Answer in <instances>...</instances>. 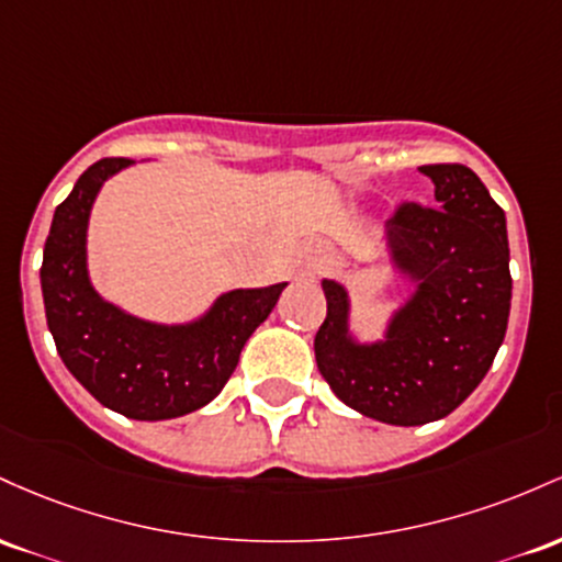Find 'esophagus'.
<instances>
[{"instance_id":"obj_1","label":"esophagus","mask_w":562,"mask_h":562,"mask_svg":"<svg viewBox=\"0 0 562 562\" xmlns=\"http://www.w3.org/2000/svg\"><path fill=\"white\" fill-rule=\"evenodd\" d=\"M321 262H324V260H321V255H313V257H311V260H307V262H305V268H302V279H313V276H315V273H318Z\"/></svg>"}]
</instances>
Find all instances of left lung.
I'll return each instance as SVG.
<instances>
[{
	"mask_svg": "<svg viewBox=\"0 0 562 562\" xmlns=\"http://www.w3.org/2000/svg\"><path fill=\"white\" fill-rule=\"evenodd\" d=\"M438 210L401 204L387 223L393 268L414 292L380 342L350 334V297L324 279L315 363L345 406L384 425L449 417L481 384L504 342L513 300L507 220L464 164H425Z\"/></svg>",
	"mask_w": 562,
	"mask_h": 562,
	"instance_id": "1",
	"label": "left lung"
}]
</instances>
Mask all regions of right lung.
<instances>
[{
	"label": "right lung",
	"instance_id": "obj_1",
	"mask_svg": "<svg viewBox=\"0 0 562 562\" xmlns=\"http://www.w3.org/2000/svg\"><path fill=\"white\" fill-rule=\"evenodd\" d=\"M130 164L94 161L55 210L40 270L44 313L58 356L92 398L130 419H175L217 398L286 283L233 289L201 318L175 326L105 302L87 273V225L103 182Z\"/></svg>",
	"mask_w": 562,
	"mask_h": 562
}]
</instances>
